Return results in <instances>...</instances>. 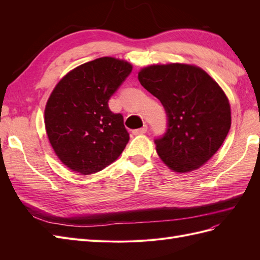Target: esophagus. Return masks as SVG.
Here are the masks:
<instances>
[{
  "label": "esophagus",
  "instance_id": "1",
  "mask_svg": "<svg viewBox=\"0 0 260 260\" xmlns=\"http://www.w3.org/2000/svg\"><path fill=\"white\" fill-rule=\"evenodd\" d=\"M146 131H147V125L145 124V125H143L142 128L133 130V131H132V133H133V135H135V136H137V135H143V133H145Z\"/></svg>",
  "mask_w": 260,
  "mask_h": 260
}]
</instances>
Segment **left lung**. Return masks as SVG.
Returning a JSON list of instances; mask_svg holds the SVG:
<instances>
[{
    "instance_id": "8db88e82",
    "label": "left lung",
    "mask_w": 260,
    "mask_h": 260,
    "mask_svg": "<svg viewBox=\"0 0 260 260\" xmlns=\"http://www.w3.org/2000/svg\"><path fill=\"white\" fill-rule=\"evenodd\" d=\"M139 81L166 111V132L155 139L161 160L177 172L207 162L231 127L229 101L218 83L203 69L184 64L143 68Z\"/></svg>"
}]
</instances>
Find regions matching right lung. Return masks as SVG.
Here are the masks:
<instances>
[{"label": "right lung", "instance_id": "add662e5", "mask_svg": "<svg viewBox=\"0 0 260 260\" xmlns=\"http://www.w3.org/2000/svg\"><path fill=\"white\" fill-rule=\"evenodd\" d=\"M132 72L128 61L101 57L75 68L55 86L44 112L50 143L61 162L82 175L107 167L129 133L108 101Z\"/></svg>", "mask_w": 260, "mask_h": 260}]
</instances>
